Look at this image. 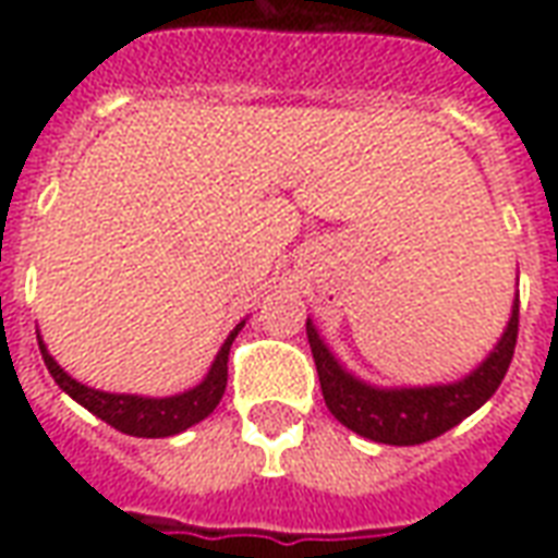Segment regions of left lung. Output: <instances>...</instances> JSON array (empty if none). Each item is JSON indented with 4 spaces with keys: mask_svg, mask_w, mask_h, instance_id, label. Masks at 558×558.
<instances>
[{
    "mask_svg": "<svg viewBox=\"0 0 558 558\" xmlns=\"http://www.w3.org/2000/svg\"><path fill=\"white\" fill-rule=\"evenodd\" d=\"M517 326H520V299H514L502 340L466 379L427 388H374L355 379L328 352L311 319H307V343L314 352L328 412L343 427L374 442L421 445L457 427L496 395V388L502 386L508 374V364L514 359Z\"/></svg>",
    "mask_w": 558,
    "mask_h": 558,
    "instance_id": "left-lung-1",
    "label": "left lung"
}]
</instances>
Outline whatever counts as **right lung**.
<instances>
[{
	"label": "right lung",
	"instance_id": "obj_1",
	"mask_svg": "<svg viewBox=\"0 0 558 558\" xmlns=\"http://www.w3.org/2000/svg\"><path fill=\"white\" fill-rule=\"evenodd\" d=\"M244 323L232 328L230 338L223 340L218 359L211 364L208 376L191 391L175 395V398H137V395H107V391H95V388L83 386L53 362V355L47 352L41 340L44 364L56 379V386L62 388L65 395L77 400L80 407H86L92 415H98L107 421L116 430L128 433V436H143V439H160V436H175V433L187 430L191 424L203 421L206 415L215 412V407L223 398V388H227V362H230V347L235 335L242 331Z\"/></svg>",
	"mask_w": 558,
	"mask_h": 558
}]
</instances>
